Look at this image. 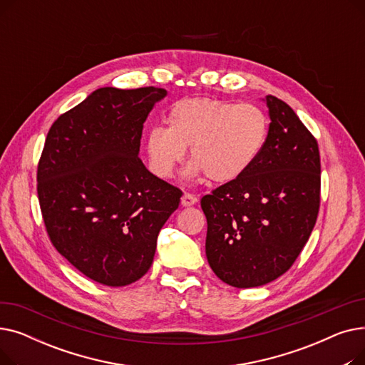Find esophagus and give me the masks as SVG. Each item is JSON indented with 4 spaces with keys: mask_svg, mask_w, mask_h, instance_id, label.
Segmentation results:
<instances>
[{
    "mask_svg": "<svg viewBox=\"0 0 365 365\" xmlns=\"http://www.w3.org/2000/svg\"><path fill=\"white\" fill-rule=\"evenodd\" d=\"M197 201H198V198H197L195 195L186 192V194H183V197H182V201H180V202H182V205H183V207H190V205H194Z\"/></svg>",
    "mask_w": 365,
    "mask_h": 365,
    "instance_id": "esophagus-1",
    "label": "esophagus"
}]
</instances>
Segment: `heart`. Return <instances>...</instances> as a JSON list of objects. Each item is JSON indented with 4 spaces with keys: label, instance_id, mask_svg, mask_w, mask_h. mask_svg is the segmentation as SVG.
I'll list each match as a JSON object with an SVG mask.
<instances>
[{
    "label": "heart",
    "instance_id": "1",
    "mask_svg": "<svg viewBox=\"0 0 365 365\" xmlns=\"http://www.w3.org/2000/svg\"><path fill=\"white\" fill-rule=\"evenodd\" d=\"M267 138L264 112L252 103L212 98H186L167 113V127H153L145 138L149 170L171 178L189 148V175L212 182L235 180L253 165Z\"/></svg>",
    "mask_w": 365,
    "mask_h": 365
}]
</instances>
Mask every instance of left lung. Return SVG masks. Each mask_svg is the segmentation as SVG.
Listing matches in <instances>:
<instances>
[{"instance_id":"left-lung-1","label":"left lung","mask_w":365,"mask_h":365,"mask_svg":"<svg viewBox=\"0 0 365 365\" xmlns=\"http://www.w3.org/2000/svg\"><path fill=\"white\" fill-rule=\"evenodd\" d=\"M266 105L271 124L257 160L201 198L208 264L237 289L264 285L289 271L319 212L318 142L285 102L269 94Z\"/></svg>"}]
</instances>
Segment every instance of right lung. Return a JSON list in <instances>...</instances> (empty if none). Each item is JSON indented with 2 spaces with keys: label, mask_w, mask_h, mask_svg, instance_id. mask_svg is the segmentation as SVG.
Returning <instances> with one entry per match:
<instances>
[{
  "label": "right lung",
  "mask_w": 365,
  "mask_h": 365,
  "mask_svg": "<svg viewBox=\"0 0 365 365\" xmlns=\"http://www.w3.org/2000/svg\"><path fill=\"white\" fill-rule=\"evenodd\" d=\"M167 91L103 87L57 118L36 168L47 235L90 279L128 285L152 264L182 190L139 158L143 123Z\"/></svg>",
  "instance_id": "add662e5"
}]
</instances>
